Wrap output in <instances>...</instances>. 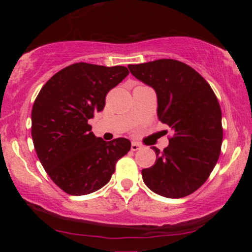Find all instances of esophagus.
Instances as JSON below:
<instances>
[{"label": "esophagus", "mask_w": 252, "mask_h": 252, "mask_svg": "<svg viewBox=\"0 0 252 252\" xmlns=\"http://www.w3.org/2000/svg\"><path fill=\"white\" fill-rule=\"evenodd\" d=\"M141 148H142V146H141V144H139V143H136V142H132V146H130V149H132L133 151L140 150Z\"/></svg>", "instance_id": "34e87169"}]
</instances>
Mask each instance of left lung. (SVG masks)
<instances>
[{
  "label": "left lung",
  "mask_w": 252,
  "mask_h": 252,
  "mask_svg": "<svg viewBox=\"0 0 252 252\" xmlns=\"http://www.w3.org/2000/svg\"><path fill=\"white\" fill-rule=\"evenodd\" d=\"M128 68L156 91L158 119L173 132L163 151L153 147L156 161L142 170L144 184L164 197L190 195L208 180L221 151L218 98L208 81L180 61L164 58Z\"/></svg>",
  "instance_id": "1"
}]
</instances>
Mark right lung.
Returning <instances> with one entry per match:
<instances>
[{
  "mask_svg": "<svg viewBox=\"0 0 252 252\" xmlns=\"http://www.w3.org/2000/svg\"><path fill=\"white\" fill-rule=\"evenodd\" d=\"M129 73L125 66L75 63L48 80L34 101L32 139L47 174L70 195H87L111 179L129 140L96 137L88 120L104 109L106 94Z\"/></svg>",
  "mask_w": 252,
  "mask_h": 252,
  "instance_id": "obj_1",
  "label": "right lung"
}]
</instances>
